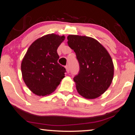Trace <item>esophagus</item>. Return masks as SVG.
Returning <instances> with one entry per match:
<instances>
[{
	"label": "esophagus",
	"mask_w": 135,
	"mask_h": 135,
	"mask_svg": "<svg viewBox=\"0 0 135 135\" xmlns=\"http://www.w3.org/2000/svg\"><path fill=\"white\" fill-rule=\"evenodd\" d=\"M65 69H66V72H67L68 73H69V71H70V68H69V65H66V66H65Z\"/></svg>",
	"instance_id": "34e87169"
}]
</instances>
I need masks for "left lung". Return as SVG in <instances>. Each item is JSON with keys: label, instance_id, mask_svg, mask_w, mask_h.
<instances>
[{"label": "left lung", "instance_id": "8db88e82", "mask_svg": "<svg viewBox=\"0 0 135 135\" xmlns=\"http://www.w3.org/2000/svg\"><path fill=\"white\" fill-rule=\"evenodd\" d=\"M67 39L79 63V72L74 78L77 92L87 99L99 97L109 88L114 77L110 56L93 38L70 35Z\"/></svg>", "mask_w": 135, "mask_h": 135}]
</instances>
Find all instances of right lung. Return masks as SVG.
<instances>
[{
	"mask_svg": "<svg viewBox=\"0 0 135 135\" xmlns=\"http://www.w3.org/2000/svg\"><path fill=\"white\" fill-rule=\"evenodd\" d=\"M65 36L51 33L34 41L21 62L23 80L34 94L46 96L56 89L65 77V68L58 63L57 49Z\"/></svg>",
	"mask_w": 135,
	"mask_h": 135,
	"instance_id": "1",
	"label": "right lung"
}]
</instances>
